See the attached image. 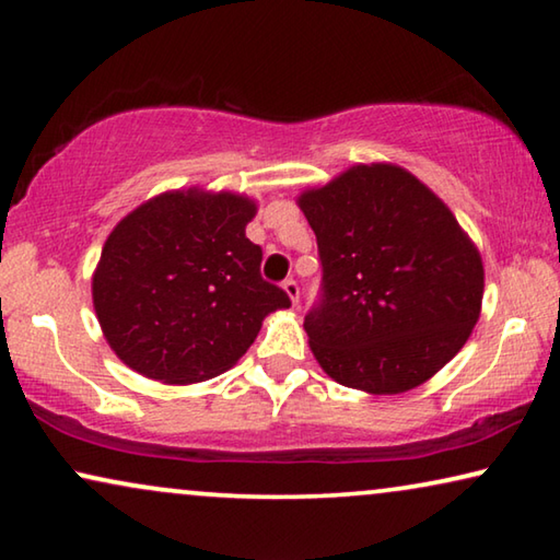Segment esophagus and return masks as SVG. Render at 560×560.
Masks as SVG:
<instances>
[{
  "label": "esophagus",
  "instance_id": "1",
  "mask_svg": "<svg viewBox=\"0 0 560 560\" xmlns=\"http://www.w3.org/2000/svg\"><path fill=\"white\" fill-rule=\"evenodd\" d=\"M283 291L289 293V299L293 301V306H296V303H299V296H301L299 281H296V279H287V281H283Z\"/></svg>",
  "mask_w": 560,
  "mask_h": 560
}]
</instances>
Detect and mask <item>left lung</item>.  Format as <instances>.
<instances>
[{"label": "left lung", "instance_id": "8db88e82", "mask_svg": "<svg viewBox=\"0 0 560 560\" xmlns=\"http://www.w3.org/2000/svg\"><path fill=\"white\" fill-rule=\"evenodd\" d=\"M316 234L311 350L336 383L412 390L450 363L479 318L485 267L432 189L395 165H358L299 197Z\"/></svg>", "mask_w": 560, "mask_h": 560}]
</instances>
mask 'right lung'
<instances>
[{
    "label": "right lung",
    "instance_id": "1",
    "mask_svg": "<svg viewBox=\"0 0 560 560\" xmlns=\"http://www.w3.org/2000/svg\"><path fill=\"white\" fill-rule=\"evenodd\" d=\"M254 212L246 197L187 189L140 205L110 232L93 306L122 363L163 383L207 381L246 353L264 316L291 306L244 234Z\"/></svg>",
    "mask_w": 560,
    "mask_h": 560
}]
</instances>
